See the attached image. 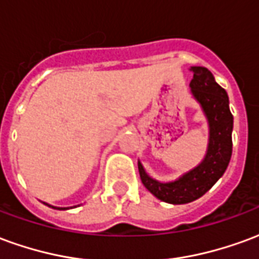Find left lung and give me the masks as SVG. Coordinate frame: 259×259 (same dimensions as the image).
<instances>
[{
    "mask_svg": "<svg viewBox=\"0 0 259 259\" xmlns=\"http://www.w3.org/2000/svg\"><path fill=\"white\" fill-rule=\"evenodd\" d=\"M191 96L205 115L209 137L202 161L172 182H159L147 174L139 161L143 185L158 200L168 204H187L200 198L225 174L232 157L233 115L229 109L228 93L215 81L213 74L204 66H191Z\"/></svg>",
    "mask_w": 259,
    "mask_h": 259,
    "instance_id": "obj_1",
    "label": "left lung"
}]
</instances>
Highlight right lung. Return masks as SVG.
Returning a JSON list of instances; mask_svg holds the SVG:
<instances>
[{"instance_id": "add662e5", "label": "right lung", "mask_w": 259, "mask_h": 259, "mask_svg": "<svg viewBox=\"0 0 259 259\" xmlns=\"http://www.w3.org/2000/svg\"><path fill=\"white\" fill-rule=\"evenodd\" d=\"M50 206H51V208H54V209H69V208H61V206H53V205H50Z\"/></svg>"}]
</instances>
